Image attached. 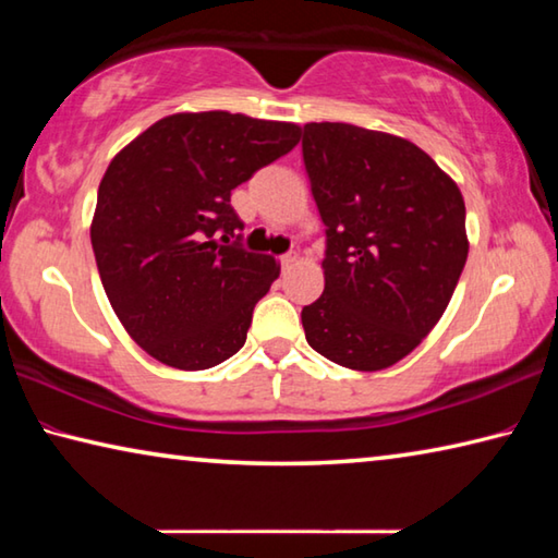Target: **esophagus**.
Instances as JSON below:
<instances>
[{
    "label": "esophagus",
    "instance_id": "esophagus-1",
    "mask_svg": "<svg viewBox=\"0 0 558 558\" xmlns=\"http://www.w3.org/2000/svg\"><path fill=\"white\" fill-rule=\"evenodd\" d=\"M295 260H298V256H292V253H286V256H280V266L282 268H290V266H295Z\"/></svg>",
    "mask_w": 558,
    "mask_h": 558
}]
</instances>
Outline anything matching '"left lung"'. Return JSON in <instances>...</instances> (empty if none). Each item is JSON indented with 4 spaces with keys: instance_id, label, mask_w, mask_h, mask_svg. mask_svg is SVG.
I'll return each mask as SVG.
<instances>
[{
    "instance_id": "1",
    "label": "left lung",
    "mask_w": 558,
    "mask_h": 558,
    "mask_svg": "<svg viewBox=\"0 0 558 558\" xmlns=\"http://www.w3.org/2000/svg\"><path fill=\"white\" fill-rule=\"evenodd\" d=\"M302 159L327 233L325 292L302 307L307 344L347 369H386L446 313L468 260L465 202L389 132L307 122Z\"/></svg>"
}]
</instances>
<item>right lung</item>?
<instances>
[{"label": "right lung", "instance_id": "right-lung-1", "mask_svg": "<svg viewBox=\"0 0 558 558\" xmlns=\"http://www.w3.org/2000/svg\"><path fill=\"white\" fill-rule=\"evenodd\" d=\"M298 143L292 122L177 112L106 169L93 253L122 327L157 362L199 372L245 344L253 307L280 266L241 245L231 192Z\"/></svg>", "mask_w": 558, "mask_h": 558}]
</instances>
